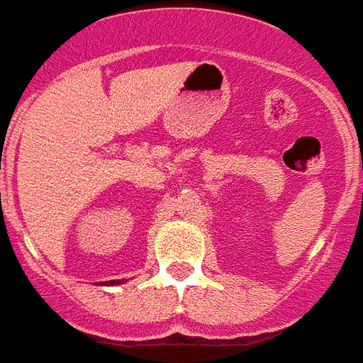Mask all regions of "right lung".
Listing matches in <instances>:
<instances>
[{
    "instance_id": "obj_1",
    "label": "right lung",
    "mask_w": 363,
    "mask_h": 363,
    "mask_svg": "<svg viewBox=\"0 0 363 363\" xmlns=\"http://www.w3.org/2000/svg\"><path fill=\"white\" fill-rule=\"evenodd\" d=\"M116 282H120V280H110V282H104V284H116Z\"/></svg>"
}]
</instances>
